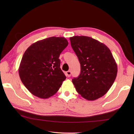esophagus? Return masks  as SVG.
I'll return each mask as SVG.
<instances>
[{"label":"esophagus","instance_id":"1","mask_svg":"<svg viewBox=\"0 0 134 134\" xmlns=\"http://www.w3.org/2000/svg\"><path fill=\"white\" fill-rule=\"evenodd\" d=\"M71 72L70 71H68L66 72V76H68V77L71 76Z\"/></svg>","mask_w":134,"mask_h":134}]
</instances>
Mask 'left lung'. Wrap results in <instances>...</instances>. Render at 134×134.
<instances>
[{
  "instance_id": "1",
  "label": "left lung",
  "mask_w": 134,
  "mask_h": 134,
  "mask_svg": "<svg viewBox=\"0 0 134 134\" xmlns=\"http://www.w3.org/2000/svg\"><path fill=\"white\" fill-rule=\"evenodd\" d=\"M81 64V73L72 79L82 97L94 101L109 90L116 78L118 65L110 49L103 43L87 36L70 38Z\"/></svg>"
}]
</instances>
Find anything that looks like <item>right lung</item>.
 Masks as SVG:
<instances>
[{"label":"right lung","mask_w":134,"mask_h":134,"mask_svg":"<svg viewBox=\"0 0 134 134\" xmlns=\"http://www.w3.org/2000/svg\"><path fill=\"white\" fill-rule=\"evenodd\" d=\"M68 44L64 37H51L35 42L25 51L19 75L32 94L45 99L58 92L66 78L59 58Z\"/></svg>","instance_id":"obj_1"}]
</instances>
